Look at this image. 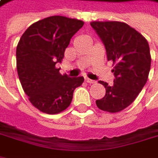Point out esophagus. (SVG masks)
<instances>
[{"label":"esophagus","instance_id":"obj_1","mask_svg":"<svg viewBox=\"0 0 158 158\" xmlns=\"http://www.w3.org/2000/svg\"><path fill=\"white\" fill-rule=\"evenodd\" d=\"M85 81L86 82V83H88V84H94L96 81L95 80H93V79H90L88 78H85Z\"/></svg>","mask_w":158,"mask_h":158}]
</instances>
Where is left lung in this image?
<instances>
[{"mask_svg":"<svg viewBox=\"0 0 158 158\" xmlns=\"http://www.w3.org/2000/svg\"><path fill=\"white\" fill-rule=\"evenodd\" d=\"M91 26L106 48L107 60L112 61L115 79L106 88V94L96 101L103 111L117 113L128 107L143 88L149 77L151 57L147 40L138 31L122 22H92Z\"/></svg>","mask_w":158,"mask_h":158,"instance_id":"8db88e82","label":"left lung"}]
</instances>
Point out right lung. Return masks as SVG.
<instances>
[{
	"mask_svg": "<svg viewBox=\"0 0 158 158\" xmlns=\"http://www.w3.org/2000/svg\"><path fill=\"white\" fill-rule=\"evenodd\" d=\"M84 22L61 15L31 24L16 47V68L24 93L40 111L55 114L66 109L83 77L61 75L55 65L61 63L71 38Z\"/></svg>",
	"mask_w": 158,
	"mask_h": 158,
	"instance_id": "obj_1",
	"label": "right lung"
}]
</instances>
